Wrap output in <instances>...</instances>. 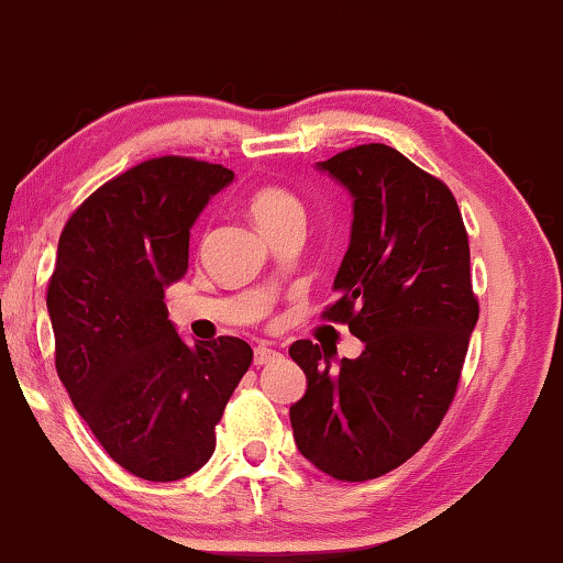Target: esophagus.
Returning <instances> with one entry per match:
<instances>
[{"instance_id":"esophagus-1","label":"esophagus","mask_w":563,"mask_h":563,"mask_svg":"<svg viewBox=\"0 0 563 563\" xmlns=\"http://www.w3.org/2000/svg\"><path fill=\"white\" fill-rule=\"evenodd\" d=\"M275 358H280V353L275 351V347H269V345H257L254 347V364L257 366H265V364H273Z\"/></svg>"}]
</instances>
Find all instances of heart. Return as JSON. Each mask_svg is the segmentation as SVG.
<instances>
[{"mask_svg":"<svg viewBox=\"0 0 563 563\" xmlns=\"http://www.w3.org/2000/svg\"><path fill=\"white\" fill-rule=\"evenodd\" d=\"M249 212L257 220V225L265 233H273L280 225L303 220V205L294 191L277 184H265V187L254 189L249 197Z\"/></svg>","mask_w":563,"mask_h":563,"instance_id":"b5f03b06","label":"heart"}]
</instances>
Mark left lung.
I'll use <instances>...</instances> for the list:
<instances>
[{"instance_id":"obj_1","label":"left lung","mask_w":563,"mask_h":563,"mask_svg":"<svg viewBox=\"0 0 563 563\" xmlns=\"http://www.w3.org/2000/svg\"><path fill=\"white\" fill-rule=\"evenodd\" d=\"M353 197L351 244L324 311L364 343L338 358L296 340L306 393L290 405L298 452L338 481H372L410 460L450 410L478 322L457 202L389 145L317 163Z\"/></svg>"}]
</instances>
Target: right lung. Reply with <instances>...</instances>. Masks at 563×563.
<instances>
[{"mask_svg":"<svg viewBox=\"0 0 563 563\" xmlns=\"http://www.w3.org/2000/svg\"><path fill=\"white\" fill-rule=\"evenodd\" d=\"M231 181L218 163L145 161L92 191L62 231L46 296L56 374L109 457L137 478L197 473L252 364L239 338L189 345L163 301L189 269L191 225Z\"/></svg>","mask_w":563,"mask_h":563,"instance_id":"right-lung-1","label":"right lung"}]
</instances>
